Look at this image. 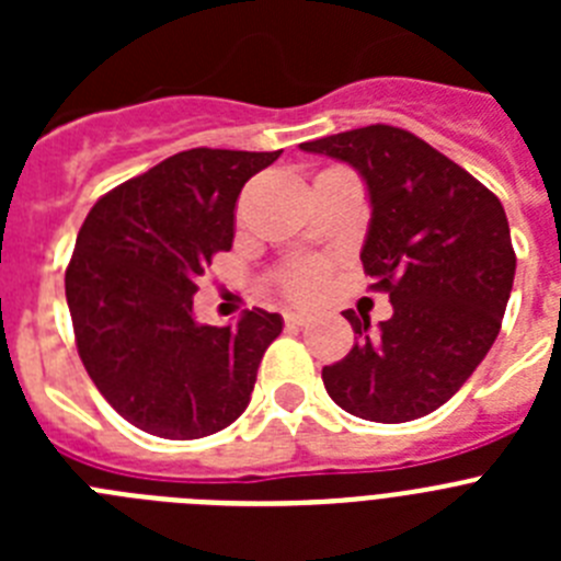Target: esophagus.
I'll list each match as a JSON object with an SVG mask.
<instances>
[{"mask_svg":"<svg viewBox=\"0 0 561 561\" xmlns=\"http://www.w3.org/2000/svg\"><path fill=\"white\" fill-rule=\"evenodd\" d=\"M284 320H286V325H309L311 314H306V311H286Z\"/></svg>","mask_w":561,"mask_h":561,"instance_id":"obj_1","label":"esophagus"}]
</instances>
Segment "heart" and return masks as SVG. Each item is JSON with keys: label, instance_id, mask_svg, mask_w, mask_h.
<instances>
[{"label": "heart", "instance_id": "heart-1", "mask_svg": "<svg viewBox=\"0 0 561 561\" xmlns=\"http://www.w3.org/2000/svg\"><path fill=\"white\" fill-rule=\"evenodd\" d=\"M325 275H329V270H325L323 261H295L277 275V286L286 297L306 304L323 291Z\"/></svg>", "mask_w": 561, "mask_h": 561}]
</instances>
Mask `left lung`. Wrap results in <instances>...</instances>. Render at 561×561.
I'll list each match as a JSON object with an SVG mask.
<instances>
[{
    "mask_svg": "<svg viewBox=\"0 0 561 561\" xmlns=\"http://www.w3.org/2000/svg\"><path fill=\"white\" fill-rule=\"evenodd\" d=\"M348 162L368 187L362 266L388 291L393 317L370 331L345 311L356 342L323 368L345 413L401 424L438 410L497 340L517 255L508 219L489 187L430 142L396 126H365L300 142Z\"/></svg>",
    "mask_w": 561,
    "mask_h": 561,
    "instance_id": "1",
    "label": "left lung"
}]
</instances>
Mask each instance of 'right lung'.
<instances>
[{
  "label": "right lung",
  "mask_w": 561,
  "mask_h": 561,
  "mask_svg": "<svg viewBox=\"0 0 561 561\" xmlns=\"http://www.w3.org/2000/svg\"><path fill=\"white\" fill-rule=\"evenodd\" d=\"M280 151L191 148L108 191L67 266V306L89 379L128 424L171 440L230 427L284 329L264 309L236 325L193 317L196 280L236 236V202Z\"/></svg>",
  "instance_id": "1"
}]
</instances>
